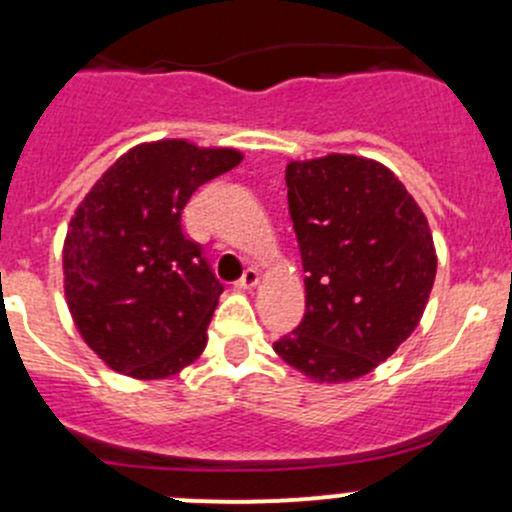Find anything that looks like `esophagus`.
<instances>
[{"mask_svg": "<svg viewBox=\"0 0 512 512\" xmlns=\"http://www.w3.org/2000/svg\"><path fill=\"white\" fill-rule=\"evenodd\" d=\"M257 277H260V275H257V267H247V270L242 272L240 280H237V287H240V289H252V287L257 285Z\"/></svg>", "mask_w": 512, "mask_h": 512, "instance_id": "34e87169", "label": "esophagus"}]
</instances>
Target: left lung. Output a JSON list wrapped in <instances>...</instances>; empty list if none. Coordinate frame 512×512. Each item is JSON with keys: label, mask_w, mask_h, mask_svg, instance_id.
Listing matches in <instances>:
<instances>
[{"label": "left lung", "mask_w": 512, "mask_h": 512, "mask_svg": "<svg viewBox=\"0 0 512 512\" xmlns=\"http://www.w3.org/2000/svg\"><path fill=\"white\" fill-rule=\"evenodd\" d=\"M287 203L307 312L275 352L319 384L359 379L426 309L436 280L426 215L389 168L337 153L289 163Z\"/></svg>", "instance_id": "obj_1"}]
</instances>
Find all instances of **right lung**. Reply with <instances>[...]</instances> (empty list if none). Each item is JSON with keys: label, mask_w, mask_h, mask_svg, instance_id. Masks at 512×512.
Returning a JSON list of instances; mask_svg holds the SVG:
<instances>
[{"label": "right lung", "mask_w": 512, "mask_h": 512, "mask_svg": "<svg viewBox=\"0 0 512 512\" xmlns=\"http://www.w3.org/2000/svg\"><path fill=\"white\" fill-rule=\"evenodd\" d=\"M230 148L158 141L121 156L86 195L64 245L81 337L118 374L163 379L198 359L223 285L183 210L240 163Z\"/></svg>", "instance_id": "right-lung-1"}]
</instances>
